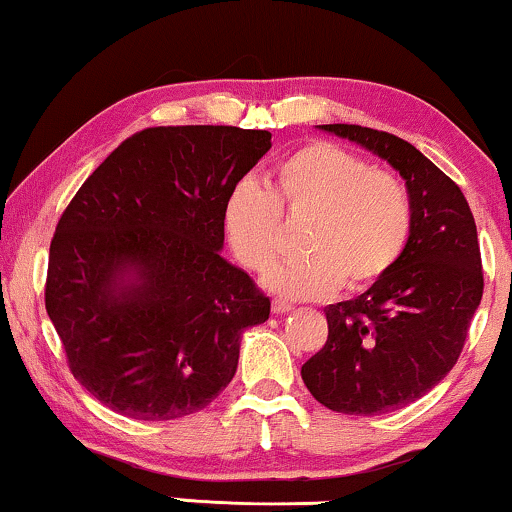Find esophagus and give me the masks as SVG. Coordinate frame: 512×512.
<instances>
[{"label":"esophagus","instance_id":"esophagus-1","mask_svg":"<svg viewBox=\"0 0 512 512\" xmlns=\"http://www.w3.org/2000/svg\"><path fill=\"white\" fill-rule=\"evenodd\" d=\"M293 310L291 303H286L282 298H272V312L275 314H289Z\"/></svg>","mask_w":512,"mask_h":512}]
</instances>
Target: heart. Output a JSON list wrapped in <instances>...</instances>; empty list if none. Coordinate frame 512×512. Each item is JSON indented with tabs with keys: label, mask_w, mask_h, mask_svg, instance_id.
Segmentation results:
<instances>
[{
	"label": "heart",
	"mask_w": 512,
	"mask_h": 512,
	"mask_svg": "<svg viewBox=\"0 0 512 512\" xmlns=\"http://www.w3.org/2000/svg\"><path fill=\"white\" fill-rule=\"evenodd\" d=\"M282 219L303 223V254L272 268L265 284L286 298L312 300L363 291L396 268L408 249L415 207L405 181L331 142L279 160L261 188L244 179L223 202V233L244 268L268 270L284 249Z\"/></svg>",
	"instance_id": "b5f03b06"
}]
</instances>
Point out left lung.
<instances>
[{
  "instance_id": "obj_1",
  "label": "left lung",
  "mask_w": 512,
  "mask_h": 512,
  "mask_svg": "<svg viewBox=\"0 0 512 512\" xmlns=\"http://www.w3.org/2000/svg\"><path fill=\"white\" fill-rule=\"evenodd\" d=\"M319 128L387 160L415 207L401 261L366 293L326 307V345L300 370L328 410L382 415L429 394L457 363L485 286L478 230L461 188L410 142L361 125Z\"/></svg>"
}]
</instances>
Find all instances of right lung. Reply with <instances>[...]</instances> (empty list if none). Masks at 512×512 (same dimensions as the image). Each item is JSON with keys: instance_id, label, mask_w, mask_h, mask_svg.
Returning a JSON list of instances; mask_svg holds the SVG:
<instances>
[{"instance_id": "1", "label": "right lung", "mask_w": 512, "mask_h": 512, "mask_svg": "<svg viewBox=\"0 0 512 512\" xmlns=\"http://www.w3.org/2000/svg\"><path fill=\"white\" fill-rule=\"evenodd\" d=\"M268 130L146 128L107 156L51 240L46 312L72 375L109 410L163 422L233 380L270 298L223 249V202L270 151Z\"/></svg>"}]
</instances>
